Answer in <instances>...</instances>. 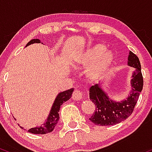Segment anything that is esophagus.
<instances>
[{"label": "esophagus", "mask_w": 152, "mask_h": 152, "mask_svg": "<svg viewBox=\"0 0 152 152\" xmlns=\"http://www.w3.org/2000/svg\"><path fill=\"white\" fill-rule=\"evenodd\" d=\"M73 100H80L83 98V93L80 91V90L75 89L74 90L72 93V96Z\"/></svg>", "instance_id": "34e87169"}]
</instances>
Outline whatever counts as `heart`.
I'll return each mask as SVG.
<instances>
[{"instance_id": "obj_1", "label": "heart", "mask_w": 152, "mask_h": 152, "mask_svg": "<svg viewBox=\"0 0 152 152\" xmlns=\"http://www.w3.org/2000/svg\"><path fill=\"white\" fill-rule=\"evenodd\" d=\"M107 50L103 44L90 46L77 58V61L82 65L91 64L87 72L88 78L95 80L106 72L113 62L114 57L111 52Z\"/></svg>"}]
</instances>
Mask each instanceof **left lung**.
Listing matches in <instances>:
<instances>
[{"mask_svg":"<svg viewBox=\"0 0 152 152\" xmlns=\"http://www.w3.org/2000/svg\"><path fill=\"white\" fill-rule=\"evenodd\" d=\"M128 64L135 68L131 80L132 91L126 100L115 102L108 98L106 93L96 84L90 88V100L95 104L94 113L90 118L93 124L98 126H111L126 120L132 114L143 89L144 80L141 73L139 57L132 52H129Z\"/></svg>","mask_w":152,"mask_h":152,"instance_id":"left-lung-1","label":"left lung"}]
</instances>
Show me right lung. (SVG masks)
<instances>
[{"label":"right lung","instance_id":"1","mask_svg":"<svg viewBox=\"0 0 152 152\" xmlns=\"http://www.w3.org/2000/svg\"><path fill=\"white\" fill-rule=\"evenodd\" d=\"M34 43H41V41L38 39H32L26 44V47ZM73 90H74V89L71 88V89L59 93V95H57L55 100H54V103H53V105H52L50 113H49V115L46 122L41 126L31 128L29 130H28V132L34 134H46L52 132L54 129V127L57 125L58 121L59 119V111L60 106L64 102H66L71 98ZM22 129H23V128H22Z\"/></svg>","mask_w":152,"mask_h":152}]
</instances>
